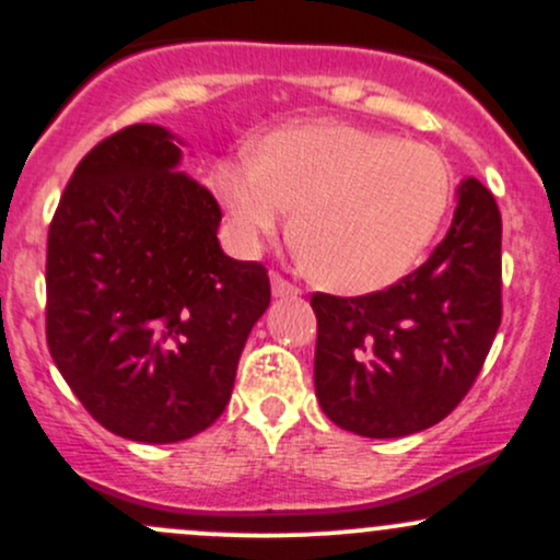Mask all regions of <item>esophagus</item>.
Wrapping results in <instances>:
<instances>
[{"label":"esophagus","mask_w":560,"mask_h":560,"mask_svg":"<svg viewBox=\"0 0 560 560\" xmlns=\"http://www.w3.org/2000/svg\"><path fill=\"white\" fill-rule=\"evenodd\" d=\"M271 289L276 298H298L300 294V287L292 284V281H287L281 273H271Z\"/></svg>","instance_id":"34e87169"}]
</instances>
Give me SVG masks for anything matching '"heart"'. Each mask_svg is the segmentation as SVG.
<instances>
[{
  "instance_id": "1",
  "label": "heart",
  "mask_w": 560,
  "mask_h": 560,
  "mask_svg": "<svg viewBox=\"0 0 560 560\" xmlns=\"http://www.w3.org/2000/svg\"><path fill=\"white\" fill-rule=\"evenodd\" d=\"M234 234L255 247L287 223L324 287L365 294L400 281L445 218L447 160L434 147L350 124L287 126L213 168Z\"/></svg>"
}]
</instances>
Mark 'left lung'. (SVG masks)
Instances as JSON below:
<instances>
[{
  "instance_id": "obj_1",
  "label": "left lung",
  "mask_w": 560,
  "mask_h": 560,
  "mask_svg": "<svg viewBox=\"0 0 560 560\" xmlns=\"http://www.w3.org/2000/svg\"><path fill=\"white\" fill-rule=\"evenodd\" d=\"M500 240L498 202L466 178L445 240L413 273L361 298L313 294L316 397L337 427L392 440L453 413L503 316Z\"/></svg>"
}]
</instances>
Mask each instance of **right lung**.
<instances>
[{
	"label": "right lung",
	"mask_w": 560,
	"mask_h": 560,
	"mask_svg": "<svg viewBox=\"0 0 560 560\" xmlns=\"http://www.w3.org/2000/svg\"><path fill=\"white\" fill-rule=\"evenodd\" d=\"M163 126L133 124L83 155L47 236V345L107 432L189 440L226 408L271 302L262 262L218 244L215 197L173 171Z\"/></svg>",
	"instance_id": "right-lung-1"
}]
</instances>
